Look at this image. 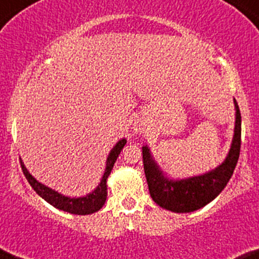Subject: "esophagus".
I'll list each match as a JSON object with an SVG mask.
<instances>
[{
  "mask_svg": "<svg viewBox=\"0 0 259 259\" xmlns=\"http://www.w3.org/2000/svg\"><path fill=\"white\" fill-rule=\"evenodd\" d=\"M135 132L136 133H143V126L140 124H136L135 125Z\"/></svg>",
  "mask_w": 259,
  "mask_h": 259,
  "instance_id": "esophagus-1",
  "label": "esophagus"
}]
</instances>
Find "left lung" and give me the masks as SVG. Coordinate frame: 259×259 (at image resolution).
I'll return each instance as SVG.
<instances>
[{
    "label": "left lung",
    "instance_id": "obj_1",
    "mask_svg": "<svg viewBox=\"0 0 259 259\" xmlns=\"http://www.w3.org/2000/svg\"><path fill=\"white\" fill-rule=\"evenodd\" d=\"M236 107L235 135L231 149L224 163L203 176L188 180L172 181L164 177L152 160L147 146H143L144 171L151 198L161 208L175 212H190L203 208L221 193L231 178L240 157L241 150V113Z\"/></svg>",
    "mask_w": 259,
    "mask_h": 259
}]
</instances>
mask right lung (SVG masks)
Returning <instances> with one entry per match:
<instances>
[{
    "mask_svg": "<svg viewBox=\"0 0 259 259\" xmlns=\"http://www.w3.org/2000/svg\"><path fill=\"white\" fill-rule=\"evenodd\" d=\"M126 144V140L125 139H121L118 144L115 145L114 147L110 151L109 156L107 158V166H106V171H104L103 177H102L101 183L99 186L96 188V190H93L92 193L87 194L86 197L82 198H69V197H64V195L59 194L58 192L55 190L48 188L47 186L44 184L39 183L35 178L30 175L29 172L27 171V168L24 167L23 162L21 161V167L22 171H23L25 178L27 181L29 182V184L32 186V188L38 193L40 197L47 200L48 203L51 204L55 208L64 210V211L70 212V214H75V215H88L92 214V212L98 211L102 206L104 205L107 199V178L108 176L110 175L112 172L113 166H114L116 157L119 156L121 150H123L124 145Z\"/></svg>",
    "mask_w": 259,
    "mask_h": 259,
    "instance_id": "1",
    "label": "right lung"
}]
</instances>
